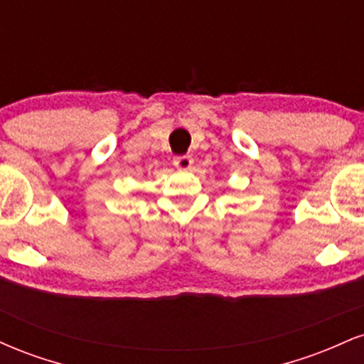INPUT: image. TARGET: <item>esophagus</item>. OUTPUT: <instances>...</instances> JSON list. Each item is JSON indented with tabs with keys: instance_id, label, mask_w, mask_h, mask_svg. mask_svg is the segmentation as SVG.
Listing matches in <instances>:
<instances>
[{
	"instance_id": "1",
	"label": "esophagus",
	"mask_w": 364,
	"mask_h": 364,
	"mask_svg": "<svg viewBox=\"0 0 364 364\" xmlns=\"http://www.w3.org/2000/svg\"><path fill=\"white\" fill-rule=\"evenodd\" d=\"M173 164L176 166L178 169L188 171V169H191V166H193V157H191V156H178V157H174Z\"/></svg>"
}]
</instances>
